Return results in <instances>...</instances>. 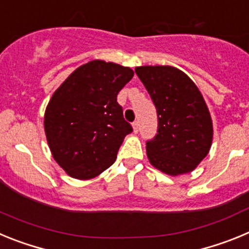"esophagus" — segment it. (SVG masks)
<instances>
[{"label": "esophagus", "instance_id": "34e87169", "mask_svg": "<svg viewBox=\"0 0 249 249\" xmlns=\"http://www.w3.org/2000/svg\"><path fill=\"white\" fill-rule=\"evenodd\" d=\"M132 127H133V132L137 133L138 129H140V122H138V121H135V122L132 123Z\"/></svg>", "mask_w": 249, "mask_h": 249}]
</instances>
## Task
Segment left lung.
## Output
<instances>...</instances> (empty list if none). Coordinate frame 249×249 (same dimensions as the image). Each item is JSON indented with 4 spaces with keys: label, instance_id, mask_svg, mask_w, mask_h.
I'll return each mask as SVG.
<instances>
[{
    "label": "left lung",
    "instance_id": "left-lung-1",
    "mask_svg": "<svg viewBox=\"0 0 249 249\" xmlns=\"http://www.w3.org/2000/svg\"><path fill=\"white\" fill-rule=\"evenodd\" d=\"M135 71L157 109L158 133L146 146L149 163L169 176L192 172L213 140L212 118L198 87L172 66H141Z\"/></svg>",
    "mask_w": 249,
    "mask_h": 249
}]
</instances>
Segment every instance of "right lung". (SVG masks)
Here are the masks:
<instances>
[{"label": "right lung", "mask_w": 249, "mask_h": 249, "mask_svg": "<svg viewBox=\"0 0 249 249\" xmlns=\"http://www.w3.org/2000/svg\"><path fill=\"white\" fill-rule=\"evenodd\" d=\"M133 74L129 67L94 59L74 70L52 94L45 133L54 160L68 176L91 179L116 160L132 132L117 94Z\"/></svg>", "instance_id": "add662e5"}]
</instances>
